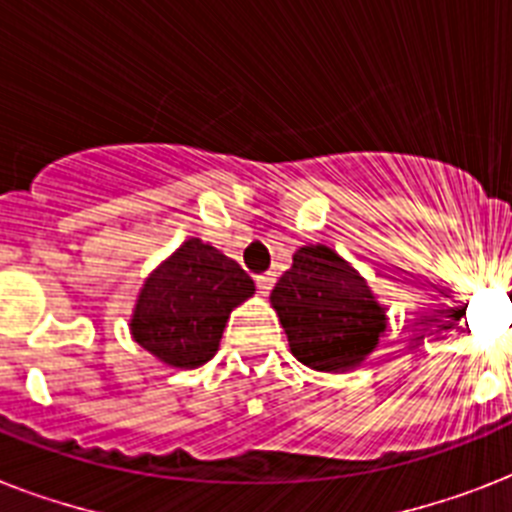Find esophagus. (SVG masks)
<instances>
[{
  "label": "esophagus",
  "instance_id": "esophagus-1",
  "mask_svg": "<svg viewBox=\"0 0 512 512\" xmlns=\"http://www.w3.org/2000/svg\"><path fill=\"white\" fill-rule=\"evenodd\" d=\"M255 281H257V289H260L263 295H268V292L273 289V284H276V273H260Z\"/></svg>",
  "mask_w": 512,
  "mask_h": 512
}]
</instances>
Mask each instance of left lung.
I'll return each mask as SVG.
<instances>
[{"instance_id": "obj_1", "label": "left lung", "mask_w": 512, "mask_h": 512, "mask_svg": "<svg viewBox=\"0 0 512 512\" xmlns=\"http://www.w3.org/2000/svg\"><path fill=\"white\" fill-rule=\"evenodd\" d=\"M289 350L316 372H348L385 332V308L361 273L327 244H308L292 257L271 292Z\"/></svg>"}]
</instances>
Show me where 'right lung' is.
Returning <instances> with one entry per match:
<instances>
[{
	"label": "right lung",
	"instance_id": "1",
	"mask_svg": "<svg viewBox=\"0 0 512 512\" xmlns=\"http://www.w3.org/2000/svg\"><path fill=\"white\" fill-rule=\"evenodd\" d=\"M252 295L255 281L236 260L188 239L146 279L130 332L162 364L196 369L215 356L231 311Z\"/></svg>",
	"mask_w": 512,
	"mask_h": 512
}]
</instances>
